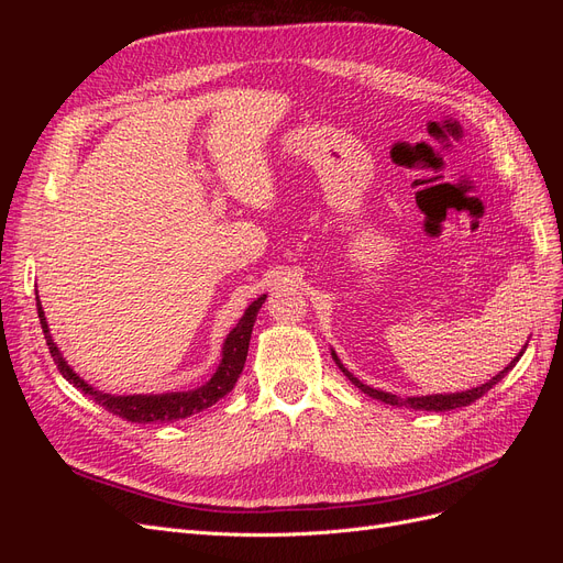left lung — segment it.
Wrapping results in <instances>:
<instances>
[{
    "label": "left lung",
    "instance_id": "8db88e82",
    "mask_svg": "<svg viewBox=\"0 0 563 563\" xmlns=\"http://www.w3.org/2000/svg\"><path fill=\"white\" fill-rule=\"evenodd\" d=\"M528 345V343H526ZM526 345H523V350H526ZM523 350L515 356L512 362H509L498 376H493L488 383H484L482 387H472V389H465V391H453V395H428V397H397V395H391V391H383V389H373V387H368V385H364L362 380H356L352 373L340 364V360H338V354L335 352H331L333 354V360H335V364H338V368L345 373L347 376V380L354 385V387H360L364 395H368V397H373V399H378V401H383V404H389V406H406V408H416V411H434V413H441V411H453V408H463V406H470L472 401H476L479 397H484L486 391L493 387V385H498L509 371H512L515 366H517V362L521 360V354H523Z\"/></svg>",
    "mask_w": 563,
    "mask_h": 563
}]
</instances>
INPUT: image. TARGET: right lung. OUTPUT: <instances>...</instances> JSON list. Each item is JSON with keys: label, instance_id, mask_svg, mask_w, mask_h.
<instances>
[{"label": "right lung", "instance_id": "1", "mask_svg": "<svg viewBox=\"0 0 563 563\" xmlns=\"http://www.w3.org/2000/svg\"><path fill=\"white\" fill-rule=\"evenodd\" d=\"M265 298L267 296H261L258 300H253L246 308L244 317L240 319V323H236V327L228 333L225 343H223V360H220V366L209 383H203L201 387L187 389V391H166V395L117 397V395H108V391H100V389L91 387L89 383H84L77 373L67 366L60 350L56 347L54 340H51V331H48V323H46L40 298H37V314H40V323H42L48 352H51V356H54L60 376L67 383H73L79 391H84L89 399L103 406L106 411L124 418L129 422L145 424V422H172V420L187 418V416L203 411V408L213 406L218 399H223L228 395V391L236 385V378H240L244 371L253 323H255V317H258V310L263 308Z\"/></svg>", "mask_w": 563, "mask_h": 563}]
</instances>
